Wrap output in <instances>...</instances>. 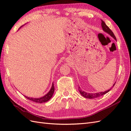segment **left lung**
Listing matches in <instances>:
<instances>
[{"instance_id": "left-lung-1", "label": "left lung", "mask_w": 131, "mask_h": 131, "mask_svg": "<svg viewBox=\"0 0 131 131\" xmlns=\"http://www.w3.org/2000/svg\"><path fill=\"white\" fill-rule=\"evenodd\" d=\"M102 21V28L103 29V30L104 31H105V32L108 33L109 34H110L111 36H112V37H113L115 40H116V38L115 37V36L114 34L113 33V31H112V30H111L109 28L106 26V25L105 23V22L103 21ZM115 84V83L113 85V86H114ZM79 92H80V94L82 95V96L83 97H84L85 98H90V99H92V98H97V97H100L101 96H102V95H104L105 94V93H108L109 91L110 90V89L108 90V91H105V92H100V93H86L85 92H84V91H82L81 90L80 87H79Z\"/></svg>"}]
</instances>
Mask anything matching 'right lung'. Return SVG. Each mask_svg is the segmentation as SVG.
I'll return each instance as SVG.
<instances>
[{"label": "right lung", "instance_id": "right-lung-1", "mask_svg": "<svg viewBox=\"0 0 131 131\" xmlns=\"http://www.w3.org/2000/svg\"><path fill=\"white\" fill-rule=\"evenodd\" d=\"M54 85L52 84V88H51L50 91L49 92L47 93L46 95H45L44 96H43L42 97L39 98H29L25 96L26 98H27L28 100H29L30 101H33L34 102H36V103H44L48 101L50 98L52 97V95L54 93Z\"/></svg>", "mask_w": 131, "mask_h": 131}]
</instances>
